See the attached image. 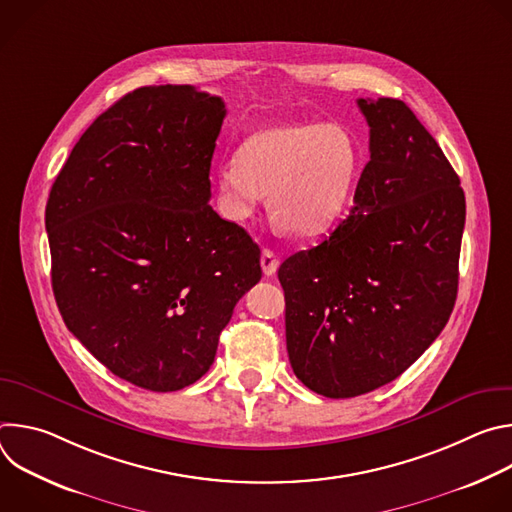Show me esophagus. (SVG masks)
Here are the masks:
<instances>
[{"mask_svg":"<svg viewBox=\"0 0 512 512\" xmlns=\"http://www.w3.org/2000/svg\"><path fill=\"white\" fill-rule=\"evenodd\" d=\"M261 267H263V273H265L267 277L275 275V271H277V267H279V259L275 257V253H273L271 249H263V251H261Z\"/></svg>","mask_w":512,"mask_h":512,"instance_id":"34e87169","label":"esophagus"}]
</instances>
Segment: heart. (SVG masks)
Listing matches in <instances>:
<instances>
[{"mask_svg":"<svg viewBox=\"0 0 512 512\" xmlns=\"http://www.w3.org/2000/svg\"><path fill=\"white\" fill-rule=\"evenodd\" d=\"M360 170L354 137L336 123L294 121L253 131L214 172L229 221L243 223L267 196L275 221L296 237L332 231L346 212Z\"/></svg>","mask_w":512,"mask_h":512,"instance_id":"obj_1","label":"heart"}]
</instances>
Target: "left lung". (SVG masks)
<instances>
[{"label": "left lung", "mask_w": 512, "mask_h": 512, "mask_svg": "<svg viewBox=\"0 0 512 512\" xmlns=\"http://www.w3.org/2000/svg\"><path fill=\"white\" fill-rule=\"evenodd\" d=\"M358 107L371 160L350 214L277 271L291 369L330 399L391 383L440 336L458 296L466 223L460 178L415 113L389 97Z\"/></svg>", "instance_id": "1"}]
</instances>
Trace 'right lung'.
I'll return each mask as SVG.
<instances>
[{"label": "right lung", "instance_id": "add662e5", "mask_svg": "<svg viewBox=\"0 0 512 512\" xmlns=\"http://www.w3.org/2000/svg\"><path fill=\"white\" fill-rule=\"evenodd\" d=\"M225 115L221 97L190 85L135 89L81 135L48 196L62 320L141 389L196 383L261 279L257 243L208 204Z\"/></svg>", "mask_w": 512, "mask_h": 512}]
</instances>
